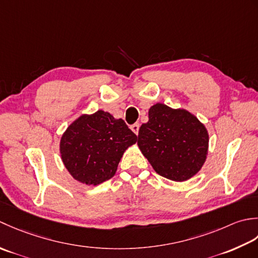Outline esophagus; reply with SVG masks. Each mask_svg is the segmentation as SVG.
I'll use <instances>...</instances> for the list:
<instances>
[{"label": "esophagus", "mask_w": 258, "mask_h": 258, "mask_svg": "<svg viewBox=\"0 0 258 258\" xmlns=\"http://www.w3.org/2000/svg\"><path fill=\"white\" fill-rule=\"evenodd\" d=\"M139 127H140L139 123H135V124L131 125L130 128H131V130H133L136 135H138V133H139Z\"/></svg>", "instance_id": "esophagus-1"}]
</instances>
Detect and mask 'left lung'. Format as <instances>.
I'll use <instances>...</instances> for the list:
<instances>
[{
	"mask_svg": "<svg viewBox=\"0 0 258 258\" xmlns=\"http://www.w3.org/2000/svg\"><path fill=\"white\" fill-rule=\"evenodd\" d=\"M148 122L139 129L138 147L158 175L186 181L202 169L207 159L209 135L195 114L182 108L156 103Z\"/></svg>",
	"mask_w": 258,
	"mask_h": 258,
	"instance_id": "obj_1",
	"label": "left lung"
}]
</instances>
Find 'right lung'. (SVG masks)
Returning a JSON list of instances; mask_svg holds the SVG:
<instances>
[{
  "mask_svg": "<svg viewBox=\"0 0 258 258\" xmlns=\"http://www.w3.org/2000/svg\"><path fill=\"white\" fill-rule=\"evenodd\" d=\"M137 136L122 119L98 110L81 114L63 133L60 155L76 180L97 186L114 176L124 151L136 144Z\"/></svg>",
  "mask_w": 258,
  "mask_h": 258,
  "instance_id": "obj_1",
  "label": "right lung"
}]
</instances>
